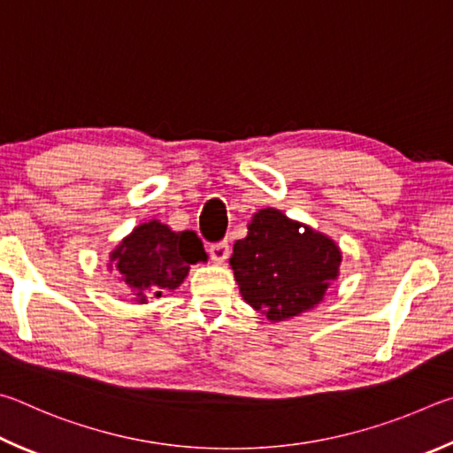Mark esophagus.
<instances>
[{
  "label": "esophagus",
  "instance_id": "esophagus-1",
  "mask_svg": "<svg viewBox=\"0 0 453 453\" xmlns=\"http://www.w3.org/2000/svg\"><path fill=\"white\" fill-rule=\"evenodd\" d=\"M209 255H211L212 263L222 265V263H225V260L228 258V242H226V241H220V242H217V244H211Z\"/></svg>",
  "mask_w": 453,
  "mask_h": 453
}]
</instances>
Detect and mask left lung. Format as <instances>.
<instances>
[{
	"label": "left lung",
	"instance_id": "8db88e82",
	"mask_svg": "<svg viewBox=\"0 0 453 453\" xmlns=\"http://www.w3.org/2000/svg\"><path fill=\"white\" fill-rule=\"evenodd\" d=\"M340 263L334 241L276 209L255 212L231 257L244 303L273 322L319 304L338 279Z\"/></svg>",
	"mask_w": 453,
	"mask_h": 453
}]
</instances>
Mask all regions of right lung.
<instances>
[{
    "mask_svg": "<svg viewBox=\"0 0 453 453\" xmlns=\"http://www.w3.org/2000/svg\"><path fill=\"white\" fill-rule=\"evenodd\" d=\"M109 266L117 268L134 300L145 304L187 279L190 265L204 263L206 252L195 231L174 233L158 220L134 226L111 252Z\"/></svg>",
    "mask_w": 453,
    "mask_h": 453,
    "instance_id": "1",
    "label": "right lung"
}]
</instances>
